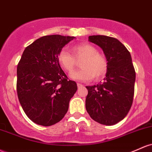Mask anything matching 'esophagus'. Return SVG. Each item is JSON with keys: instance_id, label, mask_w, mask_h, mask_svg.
<instances>
[{"instance_id": "1", "label": "esophagus", "mask_w": 152, "mask_h": 152, "mask_svg": "<svg viewBox=\"0 0 152 152\" xmlns=\"http://www.w3.org/2000/svg\"><path fill=\"white\" fill-rule=\"evenodd\" d=\"M77 86H78V88H81V87H82L83 86V85L81 84H79V83H77Z\"/></svg>"}]
</instances>
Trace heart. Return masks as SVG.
Wrapping results in <instances>:
<instances>
[{"mask_svg":"<svg viewBox=\"0 0 152 152\" xmlns=\"http://www.w3.org/2000/svg\"><path fill=\"white\" fill-rule=\"evenodd\" d=\"M74 57L70 52L62 49L58 53V63L65 71L71 73L76 66V60H81V69L71 73V77L78 81H90L94 78L95 81L104 78L108 70V62L106 57L98 53V50L92 45H78L72 48Z\"/></svg>","mask_w":152,"mask_h":152,"instance_id":"1","label":"heart"}]
</instances>
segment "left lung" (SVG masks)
<instances>
[{
    "label": "left lung",
    "instance_id": "1",
    "mask_svg": "<svg viewBox=\"0 0 152 152\" xmlns=\"http://www.w3.org/2000/svg\"><path fill=\"white\" fill-rule=\"evenodd\" d=\"M89 40L102 49L108 70L104 82L86 86V109L96 122L113 126L127 115L132 105L136 80L132 59L127 48L115 38L93 35Z\"/></svg>",
    "mask_w": 152,
    "mask_h": 152
}]
</instances>
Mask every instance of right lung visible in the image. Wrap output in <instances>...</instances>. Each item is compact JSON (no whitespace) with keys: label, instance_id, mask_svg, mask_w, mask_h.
I'll return each instance as SVG.
<instances>
[{"label":"right lung","instance_id":"right-lung-1","mask_svg":"<svg viewBox=\"0 0 152 152\" xmlns=\"http://www.w3.org/2000/svg\"><path fill=\"white\" fill-rule=\"evenodd\" d=\"M74 37L44 36L25 48L17 66L18 98L36 124L50 126L63 119L77 90L58 61V54Z\"/></svg>","mask_w":152,"mask_h":152}]
</instances>
